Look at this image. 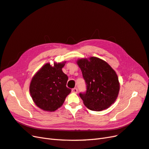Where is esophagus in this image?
Returning <instances> with one entry per match:
<instances>
[{"label":"esophagus","instance_id":"34e87169","mask_svg":"<svg viewBox=\"0 0 149 149\" xmlns=\"http://www.w3.org/2000/svg\"><path fill=\"white\" fill-rule=\"evenodd\" d=\"M78 89L77 88H73V89H72V92H73V93H78Z\"/></svg>","mask_w":149,"mask_h":149}]
</instances>
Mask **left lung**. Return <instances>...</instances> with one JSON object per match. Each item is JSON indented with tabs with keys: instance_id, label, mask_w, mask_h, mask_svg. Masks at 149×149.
<instances>
[{
	"instance_id": "8db88e82",
	"label": "left lung",
	"mask_w": 149,
	"mask_h": 149,
	"mask_svg": "<svg viewBox=\"0 0 149 149\" xmlns=\"http://www.w3.org/2000/svg\"><path fill=\"white\" fill-rule=\"evenodd\" d=\"M77 63L86 85L85 93L79 96L89 109L101 111L110 107L118 97L120 85L115 71L96 57L80 59Z\"/></svg>"
}]
</instances>
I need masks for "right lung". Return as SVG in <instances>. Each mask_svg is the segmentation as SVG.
<instances>
[{
    "mask_svg": "<svg viewBox=\"0 0 149 149\" xmlns=\"http://www.w3.org/2000/svg\"><path fill=\"white\" fill-rule=\"evenodd\" d=\"M65 62L52 66L45 65L31 79L30 92L33 102L40 109L55 111L63 104L71 91L66 87L68 76L62 71Z\"/></svg>",
    "mask_w": 149,
    "mask_h": 149,
    "instance_id": "right-lung-1",
    "label": "right lung"
}]
</instances>
